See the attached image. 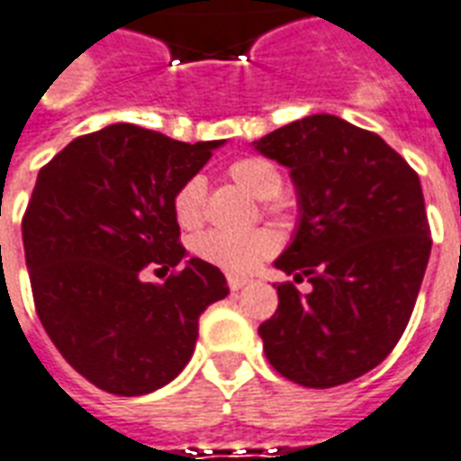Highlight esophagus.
Here are the masks:
<instances>
[{
  "mask_svg": "<svg viewBox=\"0 0 461 461\" xmlns=\"http://www.w3.org/2000/svg\"><path fill=\"white\" fill-rule=\"evenodd\" d=\"M248 283H249L248 278H240V276H228V288L233 290V293H235V290L245 288Z\"/></svg>",
  "mask_w": 461,
  "mask_h": 461,
  "instance_id": "esophagus-1",
  "label": "esophagus"
}]
</instances>
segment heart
I'll return each instance as SVG.
<instances>
[{"label": "heart", "mask_w": 461, "mask_h": 461, "mask_svg": "<svg viewBox=\"0 0 461 461\" xmlns=\"http://www.w3.org/2000/svg\"><path fill=\"white\" fill-rule=\"evenodd\" d=\"M228 176L254 200L267 202L278 197L283 187L281 171L261 157H242L228 167ZM207 202V180L202 176L187 178L173 194V216L183 228H197L204 219ZM278 248L276 235L268 228H257L249 233H223L207 230L193 240V252L202 261L226 271V274H249L268 259Z\"/></svg>", "instance_id": "heart-1"}]
</instances>
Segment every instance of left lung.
I'll list each match as a JSON object with an SVG mask.
<instances>
[{"label": "left lung", "instance_id": "obj_1", "mask_svg": "<svg viewBox=\"0 0 461 461\" xmlns=\"http://www.w3.org/2000/svg\"><path fill=\"white\" fill-rule=\"evenodd\" d=\"M290 171L297 226L274 261L293 276L259 326L281 376L304 388L355 381L402 338L430 254L417 171L376 132L314 113L254 140ZM307 280L300 294L294 282Z\"/></svg>", "mask_w": 461, "mask_h": 461}]
</instances>
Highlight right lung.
<instances>
[{
	"label": "right lung",
	"instance_id": "obj_1",
	"mask_svg": "<svg viewBox=\"0 0 461 461\" xmlns=\"http://www.w3.org/2000/svg\"><path fill=\"white\" fill-rule=\"evenodd\" d=\"M223 140L187 145L113 123L66 145L38 173L23 216L25 267L44 330L97 388L135 397L185 369L202 312L226 276L185 259L173 194ZM147 266L178 267L145 284Z\"/></svg>",
	"mask_w": 461,
	"mask_h": 461
}]
</instances>
